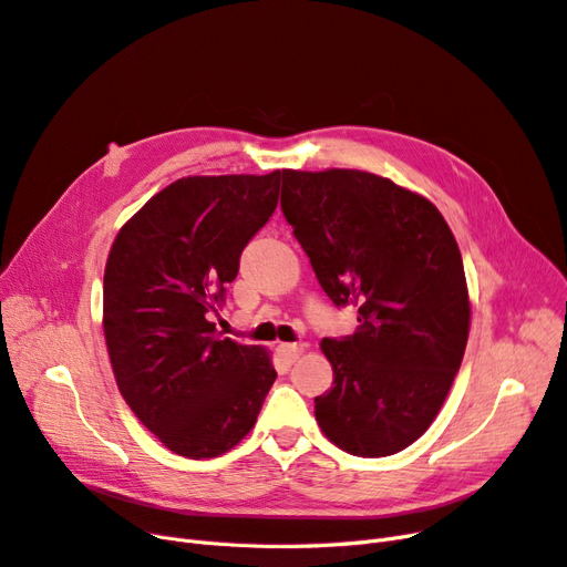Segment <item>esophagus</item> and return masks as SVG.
<instances>
[{"label": "esophagus", "instance_id": "esophagus-1", "mask_svg": "<svg viewBox=\"0 0 567 567\" xmlns=\"http://www.w3.org/2000/svg\"><path fill=\"white\" fill-rule=\"evenodd\" d=\"M279 355L286 360V362H296L300 355H302V344H279L277 347Z\"/></svg>", "mask_w": 567, "mask_h": 567}]
</instances>
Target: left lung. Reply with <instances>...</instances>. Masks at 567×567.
Here are the masks:
<instances>
[{
  "label": "left lung",
  "instance_id": "obj_1",
  "mask_svg": "<svg viewBox=\"0 0 567 567\" xmlns=\"http://www.w3.org/2000/svg\"><path fill=\"white\" fill-rule=\"evenodd\" d=\"M281 209L328 298L358 307L351 337L321 342L334 381L316 421L347 454H398L463 362L472 309L456 237L427 197L360 169H284Z\"/></svg>",
  "mask_w": 567,
  "mask_h": 567
}]
</instances>
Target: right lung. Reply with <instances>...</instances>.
Instances as JSON below:
<instances>
[{
    "label": "right lung",
    "mask_w": 567,
    "mask_h": 567,
    "mask_svg": "<svg viewBox=\"0 0 567 567\" xmlns=\"http://www.w3.org/2000/svg\"><path fill=\"white\" fill-rule=\"evenodd\" d=\"M284 172L178 178L134 214L104 267L102 328L118 391L169 451L237 446L277 379L271 355L220 337L212 313L275 214Z\"/></svg>",
    "instance_id": "obj_1"
}]
</instances>
